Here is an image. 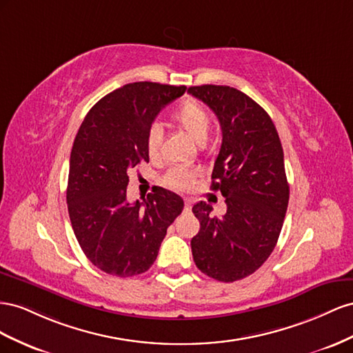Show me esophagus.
Wrapping results in <instances>:
<instances>
[{
    "label": "esophagus",
    "instance_id": "1",
    "mask_svg": "<svg viewBox=\"0 0 353 353\" xmlns=\"http://www.w3.org/2000/svg\"><path fill=\"white\" fill-rule=\"evenodd\" d=\"M185 210H186V211L190 210V201H189V199L185 201Z\"/></svg>",
    "mask_w": 353,
    "mask_h": 353
}]
</instances>
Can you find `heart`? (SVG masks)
Returning a JSON list of instances; mask_svg holds the SVG:
<instances>
[{
    "mask_svg": "<svg viewBox=\"0 0 353 353\" xmlns=\"http://www.w3.org/2000/svg\"><path fill=\"white\" fill-rule=\"evenodd\" d=\"M173 123L183 132L192 137L198 145H204L211 132V117L207 110L194 100H186L174 115ZM163 146V130L152 125L146 134V150L150 159H158ZM196 173L192 170L174 168L168 171L165 183L176 190H190L195 185Z\"/></svg>",
    "mask_w": 353,
    "mask_h": 353,
    "instance_id": "heart-1",
    "label": "heart"
}]
</instances>
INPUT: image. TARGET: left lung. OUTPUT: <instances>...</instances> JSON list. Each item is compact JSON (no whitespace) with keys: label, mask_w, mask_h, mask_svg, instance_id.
Wrapping results in <instances>:
<instances>
[{"label":"left lung","mask_w":353,"mask_h":353,"mask_svg":"<svg viewBox=\"0 0 353 353\" xmlns=\"http://www.w3.org/2000/svg\"><path fill=\"white\" fill-rule=\"evenodd\" d=\"M188 93L213 110L221 128V148L211 189L226 199V213L211 214L199 201L192 211L199 232L190 241L196 268L221 283L243 279L274 251L288 207L283 145L266 110L228 85H195Z\"/></svg>","instance_id":"left-lung-1"}]
</instances>
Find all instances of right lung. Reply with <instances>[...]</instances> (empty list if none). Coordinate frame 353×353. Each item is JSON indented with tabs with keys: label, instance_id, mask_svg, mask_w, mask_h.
Instances as JSON below:
<instances>
[{
	"label": "right lung",
	"instance_id": "right-lung-1",
	"mask_svg": "<svg viewBox=\"0 0 353 353\" xmlns=\"http://www.w3.org/2000/svg\"><path fill=\"white\" fill-rule=\"evenodd\" d=\"M185 92V85L127 84L100 99L78 130L69 161V219L84 254L109 275L146 272L167 228L182 213L183 199L164 188L148 194L143 203L130 204L127 171L149 163L150 125Z\"/></svg>",
	"mask_w": 353,
	"mask_h": 353
}]
</instances>
